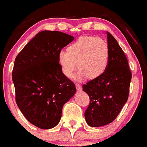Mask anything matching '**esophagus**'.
Wrapping results in <instances>:
<instances>
[{
  "label": "esophagus",
  "instance_id": "esophagus-1",
  "mask_svg": "<svg viewBox=\"0 0 147 147\" xmlns=\"http://www.w3.org/2000/svg\"><path fill=\"white\" fill-rule=\"evenodd\" d=\"M75 86H76L77 91L80 92V91H81L82 90V86L80 85V84H78V83H76V84H75Z\"/></svg>",
  "mask_w": 147,
  "mask_h": 147
}]
</instances>
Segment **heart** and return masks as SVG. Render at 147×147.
<instances>
[{
    "instance_id": "b5f03b06",
    "label": "heart",
    "mask_w": 147,
    "mask_h": 147,
    "mask_svg": "<svg viewBox=\"0 0 147 147\" xmlns=\"http://www.w3.org/2000/svg\"><path fill=\"white\" fill-rule=\"evenodd\" d=\"M62 72L72 77L75 69L79 70L77 78L95 79L106 69L109 61V47L107 42L96 36H82L67 47V52L61 51L58 56Z\"/></svg>"
}]
</instances>
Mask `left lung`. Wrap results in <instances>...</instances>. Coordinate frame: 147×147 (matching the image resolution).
Here are the masks:
<instances>
[{"instance_id":"left-lung-1","label":"left lung","mask_w":147,"mask_h":147,"mask_svg":"<svg viewBox=\"0 0 147 147\" xmlns=\"http://www.w3.org/2000/svg\"><path fill=\"white\" fill-rule=\"evenodd\" d=\"M109 61L101 76L83 85L90 102L84 116L91 127L112 122L120 113L129 96L131 71L122 49L111 34L107 32Z\"/></svg>"}]
</instances>
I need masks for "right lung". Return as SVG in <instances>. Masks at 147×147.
<instances>
[{"instance_id":"obj_1","label":"right lung","mask_w":147,"mask_h":147,"mask_svg":"<svg viewBox=\"0 0 147 147\" xmlns=\"http://www.w3.org/2000/svg\"><path fill=\"white\" fill-rule=\"evenodd\" d=\"M73 40V36L60 31H41L14 61L12 80L17 105L28 121L41 129L59 124L63 106L76 92L58 60L61 49Z\"/></svg>"}]
</instances>
